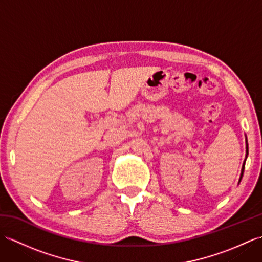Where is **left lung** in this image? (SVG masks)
<instances>
[{"label": "left lung", "instance_id": "left-lung-1", "mask_svg": "<svg viewBox=\"0 0 262 262\" xmlns=\"http://www.w3.org/2000/svg\"><path fill=\"white\" fill-rule=\"evenodd\" d=\"M247 155H248V143H247ZM244 164H246V161H244ZM244 164H243V166H242V172H241L240 181H241V179H242V177H243V171H244Z\"/></svg>", "mask_w": 262, "mask_h": 262}]
</instances>
